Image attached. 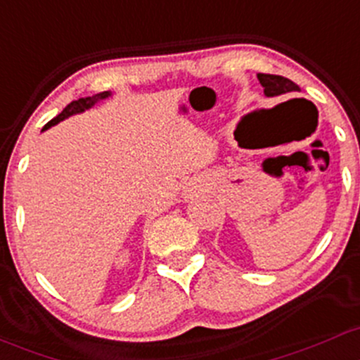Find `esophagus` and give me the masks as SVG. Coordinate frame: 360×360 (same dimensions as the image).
<instances>
[{
  "label": "esophagus",
  "mask_w": 360,
  "mask_h": 360,
  "mask_svg": "<svg viewBox=\"0 0 360 360\" xmlns=\"http://www.w3.org/2000/svg\"><path fill=\"white\" fill-rule=\"evenodd\" d=\"M207 187H210V184H207L204 179H194L188 181L187 185H185L184 192H181V195H184L185 200L188 199H194V197L200 195L202 192L207 191Z\"/></svg>",
  "instance_id": "34e87169"
}]
</instances>
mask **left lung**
Returning <instances> with one entry per match:
<instances>
[{"label": "left lung", "mask_w": 360, "mask_h": 360, "mask_svg": "<svg viewBox=\"0 0 360 360\" xmlns=\"http://www.w3.org/2000/svg\"><path fill=\"white\" fill-rule=\"evenodd\" d=\"M257 80L264 87L266 98H274V96L283 94H295L300 92V87L290 79H285L281 75H269V73H257Z\"/></svg>", "instance_id": "1"}]
</instances>
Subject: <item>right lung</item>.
Instances as JSON below:
<instances>
[{
	"label": "right lung",
	"instance_id": "1",
	"mask_svg": "<svg viewBox=\"0 0 360 360\" xmlns=\"http://www.w3.org/2000/svg\"><path fill=\"white\" fill-rule=\"evenodd\" d=\"M108 98H111V91H104V92H99V94L87 96V98H80V99H77V101H72L67 108H65L63 111H61L60 115H58V117L53 118L51 122L46 123L44 129H42V130L51 129V127L58 125V123L63 122V120H67L68 117H73V115L84 113V111L91 110L94 104H98L99 101H104V99H108Z\"/></svg>",
	"mask_w": 360,
	"mask_h": 360
}]
</instances>
